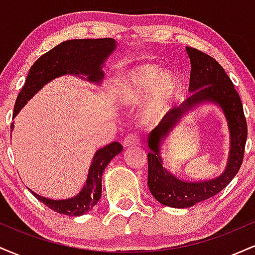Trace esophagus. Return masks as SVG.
Wrapping results in <instances>:
<instances>
[{"mask_svg":"<svg viewBox=\"0 0 255 255\" xmlns=\"http://www.w3.org/2000/svg\"><path fill=\"white\" fill-rule=\"evenodd\" d=\"M140 142V139L139 136L136 135L135 133H130V134H127V135L125 136L124 139V145L126 147H130V146H135Z\"/></svg>","mask_w":255,"mask_h":255,"instance_id":"obj_1","label":"esophagus"}]
</instances>
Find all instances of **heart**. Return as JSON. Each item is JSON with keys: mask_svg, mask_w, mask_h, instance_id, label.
Returning <instances> with one entry per match:
<instances>
[{"mask_svg": "<svg viewBox=\"0 0 255 255\" xmlns=\"http://www.w3.org/2000/svg\"><path fill=\"white\" fill-rule=\"evenodd\" d=\"M116 97L122 105L130 107L146 101L144 120L154 124L164 118L177 97L180 80L175 73L162 71L156 64H141L126 71L120 78Z\"/></svg>", "mask_w": 255, "mask_h": 255, "instance_id": "1", "label": "heart"}]
</instances>
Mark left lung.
<instances>
[{
    "label": "left lung",
    "mask_w": 255,
    "mask_h": 255,
    "mask_svg": "<svg viewBox=\"0 0 255 255\" xmlns=\"http://www.w3.org/2000/svg\"><path fill=\"white\" fill-rule=\"evenodd\" d=\"M186 50L192 67L188 89L191 95L182 104L166 114L147 139L151 150L147 154L148 188L157 201L176 209L191 207L224 189L241 168L247 140V122L244 107L238 91L223 67L215 58L198 49L187 46ZM203 103L218 105L224 111L231 133L230 157L225 172L218 178L199 183H188L177 179L162 166L160 144L184 113Z\"/></svg>",
    "instance_id": "1"
}]
</instances>
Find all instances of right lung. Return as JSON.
I'll use <instances>...</instances> for the list:
<instances>
[{"label":"right lung","instance_id":"obj_1","mask_svg":"<svg viewBox=\"0 0 255 255\" xmlns=\"http://www.w3.org/2000/svg\"><path fill=\"white\" fill-rule=\"evenodd\" d=\"M115 49L116 42L113 38L71 39L58 44L50 51L42 55L31 67L25 85L17 96L13 119L44 85L61 75H85L90 83H101L104 77L102 71L103 63ZM13 127L14 124H11L10 130ZM122 150L124 147L118 141L99 148L93 156L86 183L75 197L63 200H52L31 192L38 200L54 211L67 216H83L92 210L101 199L102 175L104 169Z\"/></svg>","mask_w":255,"mask_h":255}]
</instances>
